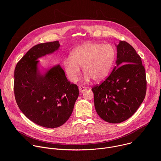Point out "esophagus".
I'll return each mask as SVG.
<instances>
[{"label":"esophagus","instance_id":"34e87169","mask_svg":"<svg viewBox=\"0 0 161 161\" xmlns=\"http://www.w3.org/2000/svg\"><path fill=\"white\" fill-rule=\"evenodd\" d=\"M86 90V87L83 86H79V91L80 93H83Z\"/></svg>","mask_w":161,"mask_h":161}]
</instances>
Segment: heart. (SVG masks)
Listing matches in <instances>:
<instances>
[{"instance_id": "obj_1", "label": "heart", "mask_w": 161, "mask_h": 161, "mask_svg": "<svg viewBox=\"0 0 161 161\" xmlns=\"http://www.w3.org/2000/svg\"><path fill=\"white\" fill-rule=\"evenodd\" d=\"M115 58V52L109 44L86 42L74 49L69 58L64 61L67 78L76 82L80 76V69L87 81L90 78L99 82L109 75Z\"/></svg>"}]
</instances>
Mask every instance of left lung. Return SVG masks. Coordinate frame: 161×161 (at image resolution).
<instances>
[{
  "mask_svg": "<svg viewBox=\"0 0 161 161\" xmlns=\"http://www.w3.org/2000/svg\"><path fill=\"white\" fill-rule=\"evenodd\" d=\"M115 47L116 65L101 85L92 88L98 115L111 124L122 122L132 116L147 91L145 70L140 56L125 41H119Z\"/></svg>",
  "mask_w": 161,
  "mask_h": 161,
  "instance_id": "left-lung-1",
  "label": "left lung"
}]
</instances>
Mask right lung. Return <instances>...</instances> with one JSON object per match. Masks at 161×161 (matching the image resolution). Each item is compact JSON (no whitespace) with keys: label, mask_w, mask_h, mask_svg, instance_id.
<instances>
[{"label":"right lung","mask_w":161,"mask_h":161,"mask_svg":"<svg viewBox=\"0 0 161 161\" xmlns=\"http://www.w3.org/2000/svg\"><path fill=\"white\" fill-rule=\"evenodd\" d=\"M58 41L38 44L21 58L14 70V92L16 103L26 117L47 128L62 125L71 115L79 96L60 65L42 71V57L58 51Z\"/></svg>","instance_id":"add662e5"}]
</instances>
